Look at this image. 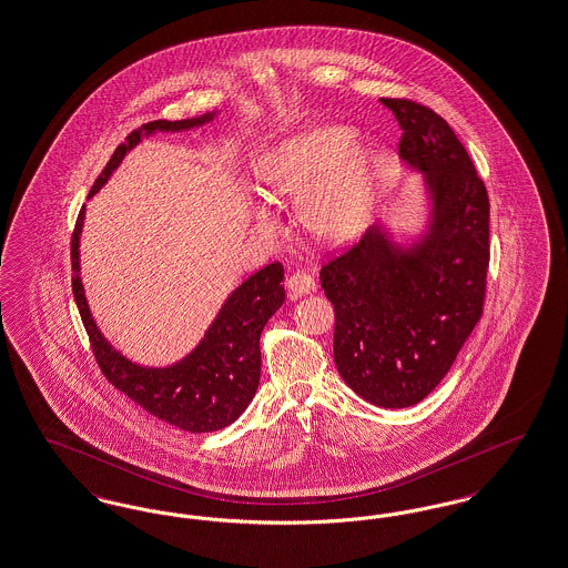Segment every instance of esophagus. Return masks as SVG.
<instances>
[{
  "label": "esophagus",
  "mask_w": 568,
  "mask_h": 568,
  "mask_svg": "<svg viewBox=\"0 0 568 568\" xmlns=\"http://www.w3.org/2000/svg\"><path fill=\"white\" fill-rule=\"evenodd\" d=\"M287 292H290L292 300H297V297H302V295L317 292V283H315V278L306 273V271H295V273L290 274V278H287Z\"/></svg>",
  "instance_id": "1"
}]
</instances>
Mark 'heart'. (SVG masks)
<instances>
[{
  "mask_svg": "<svg viewBox=\"0 0 568 568\" xmlns=\"http://www.w3.org/2000/svg\"><path fill=\"white\" fill-rule=\"evenodd\" d=\"M355 141L348 126H308L278 141L262 166L266 192L278 201L300 199L302 224L327 243L355 239L372 211L374 171ZM255 217L273 230L268 211L257 209Z\"/></svg>",
  "mask_w": 568,
  "mask_h": 568,
  "instance_id": "1",
  "label": "heart"
}]
</instances>
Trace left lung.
I'll use <instances>...</instances> for the list:
<instances>
[{
	"instance_id": "1",
	"label": "left lung",
	"mask_w": 568,
	"mask_h": 568,
	"mask_svg": "<svg viewBox=\"0 0 568 568\" xmlns=\"http://www.w3.org/2000/svg\"><path fill=\"white\" fill-rule=\"evenodd\" d=\"M381 103L399 122L402 159L425 175L429 224L409 247L376 224L318 278L336 313L344 383L378 408H409L442 383L481 317L490 203L442 115L409 99Z\"/></svg>"
}]
</instances>
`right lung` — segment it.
<instances>
[{"label":"right lung","mask_w":568,"mask_h":568,"mask_svg":"<svg viewBox=\"0 0 568 568\" xmlns=\"http://www.w3.org/2000/svg\"><path fill=\"white\" fill-rule=\"evenodd\" d=\"M213 118L215 112L175 122L154 120L143 124L115 148L114 156L92 185L89 199L105 185L141 136L156 131H187L211 122ZM82 224L84 206L71 234V290L87 327L94 359L105 378L145 412L183 432H220L232 425L247 409L260 385V336L268 318L285 302V287L281 285L283 266L278 262L264 266L227 295L217 317L204 332L203 341L182 362L169 367H143L120 355L103 338L92 318L80 278Z\"/></svg>","instance_id":"right-lung-1"}]
</instances>
